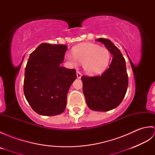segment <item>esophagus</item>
<instances>
[{"instance_id":"1","label":"esophagus","mask_w":155,"mask_h":155,"mask_svg":"<svg viewBox=\"0 0 155 155\" xmlns=\"http://www.w3.org/2000/svg\"><path fill=\"white\" fill-rule=\"evenodd\" d=\"M77 77L78 78H81L82 77V74L81 72L79 71H77Z\"/></svg>"}]
</instances>
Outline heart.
<instances>
[{"mask_svg": "<svg viewBox=\"0 0 155 155\" xmlns=\"http://www.w3.org/2000/svg\"><path fill=\"white\" fill-rule=\"evenodd\" d=\"M68 62L74 66L83 63L84 71L91 75L98 74L106 70L110 60V52L97 45L84 43L73 49V54L66 55Z\"/></svg>", "mask_w": 155, "mask_h": 155, "instance_id": "b5f03b06", "label": "heart"}]
</instances>
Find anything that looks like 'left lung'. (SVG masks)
<instances>
[{"label": "left lung", "mask_w": 155, "mask_h": 155, "mask_svg": "<svg viewBox=\"0 0 155 155\" xmlns=\"http://www.w3.org/2000/svg\"><path fill=\"white\" fill-rule=\"evenodd\" d=\"M104 44L113 60L108 68L100 76H83V91L88 107L95 111H108L117 107L126 94L128 78L126 62L116 46L110 40L98 38Z\"/></svg>", "instance_id": "1"}]
</instances>
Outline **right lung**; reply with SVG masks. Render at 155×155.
Wrapping results in <instances>:
<instances>
[{"label":"right lung","mask_w":155,"mask_h":155,"mask_svg":"<svg viewBox=\"0 0 155 155\" xmlns=\"http://www.w3.org/2000/svg\"><path fill=\"white\" fill-rule=\"evenodd\" d=\"M67 46L42 43L30 54L25 68L24 93L36 113L54 116L63 113L75 69L61 67Z\"/></svg>","instance_id":"obj_1"}]
</instances>
